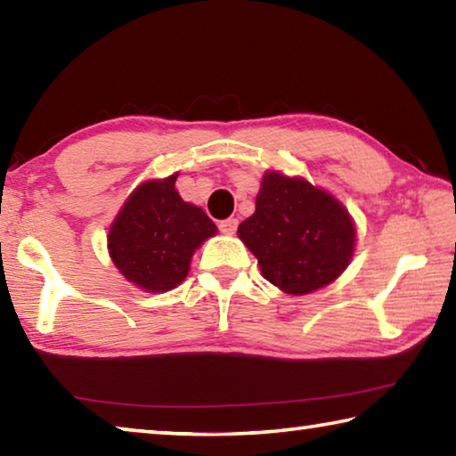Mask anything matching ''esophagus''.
I'll list each match as a JSON object with an SVG mask.
<instances>
[{"label": "esophagus", "instance_id": "1", "mask_svg": "<svg viewBox=\"0 0 456 456\" xmlns=\"http://www.w3.org/2000/svg\"><path fill=\"white\" fill-rule=\"evenodd\" d=\"M237 225H239V221L235 217H229V219L219 221L221 233H225V235H233L235 231H237Z\"/></svg>", "mask_w": 456, "mask_h": 456}]
</instances>
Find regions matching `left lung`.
<instances>
[{
    "label": "left lung",
    "mask_w": 456,
    "mask_h": 456,
    "mask_svg": "<svg viewBox=\"0 0 456 456\" xmlns=\"http://www.w3.org/2000/svg\"><path fill=\"white\" fill-rule=\"evenodd\" d=\"M237 235L257 257L261 275L291 296L334 281L356 241L350 215L334 197L281 173L264 176L256 213Z\"/></svg>",
    "instance_id": "1"
}]
</instances>
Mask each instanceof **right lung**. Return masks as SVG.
I'll use <instances>...</instances> for the list:
<instances>
[{"mask_svg": "<svg viewBox=\"0 0 456 456\" xmlns=\"http://www.w3.org/2000/svg\"><path fill=\"white\" fill-rule=\"evenodd\" d=\"M176 175L138 187L108 233V249L120 273L151 293L168 291L189 273L197 247L217 233L207 213L184 203Z\"/></svg>", "mask_w": 456, "mask_h": 456, "instance_id": "1", "label": "right lung"}]
</instances>
